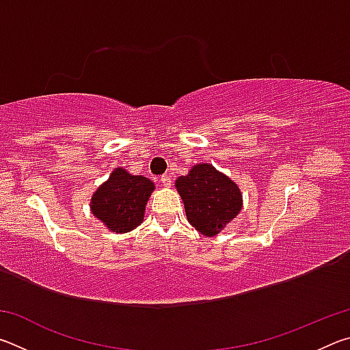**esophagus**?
I'll use <instances>...</instances> for the list:
<instances>
[{"instance_id": "esophagus-1", "label": "esophagus", "mask_w": 350, "mask_h": 350, "mask_svg": "<svg viewBox=\"0 0 350 350\" xmlns=\"http://www.w3.org/2000/svg\"><path fill=\"white\" fill-rule=\"evenodd\" d=\"M161 183H162L163 187H171V177L167 176V174H163V176L161 177Z\"/></svg>"}]
</instances>
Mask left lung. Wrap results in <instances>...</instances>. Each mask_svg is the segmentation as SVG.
Listing matches in <instances>:
<instances>
[{
	"label": "left lung",
	"instance_id": "obj_1",
	"mask_svg": "<svg viewBox=\"0 0 350 350\" xmlns=\"http://www.w3.org/2000/svg\"><path fill=\"white\" fill-rule=\"evenodd\" d=\"M188 222L205 236H216L242 208L238 185L208 163L193 167L176 180Z\"/></svg>",
	"mask_w": 350,
	"mask_h": 350
}]
</instances>
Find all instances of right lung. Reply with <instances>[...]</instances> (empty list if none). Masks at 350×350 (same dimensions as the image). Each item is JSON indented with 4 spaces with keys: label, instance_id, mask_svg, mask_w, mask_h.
<instances>
[{
    "label": "right lung",
    "instance_id": "obj_1",
    "mask_svg": "<svg viewBox=\"0 0 350 350\" xmlns=\"http://www.w3.org/2000/svg\"><path fill=\"white\" fill-rule=\"evenodd\" d=\"M154 183L144 176H133L117 168L91 199L92 215L111 232L126 233L144 221L145 205Z\"/></svg>",
    "mask_w": 350,
    "mask_h": 350
}]
</instances>
